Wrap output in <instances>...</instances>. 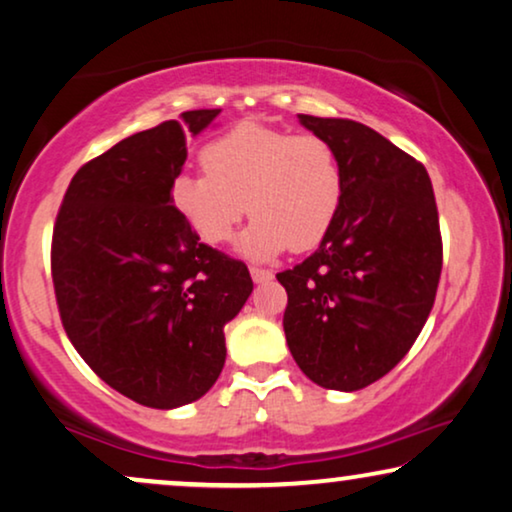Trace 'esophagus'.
<instances>
[{
  "label": "esophagus",
  "instance_id": "obj_1",
  "mask_svg": "<svg viewBox=\"0 0 512 512\" xmlns=\"http://www.w3.org/2000/svg\"><path fill=\"white\" fill-rule=\"evenodd\" d=\"M249 272H251V279H254L256 284L258 282H270V279L275 277V272L268 270V268H258V265H251Z\"/></svg>",
  "mask_w": 512,
  "mask_h": 512
}]
</instances>
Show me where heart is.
Instances as JSON below:
<instances>
[{
  "mask_svg": "<svg viewBox=\"0 0 512 512\" xmlns=\"http://www.w3.org/2000/svg\"><path fill=\"white\" fill-rule=\"evenodd\" d=\"M200 163L205 172L172 179V207L209 244L228 242L249 209L254 221L240 240L249 258L319 247L345 198L338 151L314 132L242 123L202 146Z\"/></svg>",
  "mask_w": 512,
  "mask_h": 512,
  "instance_id": "obj_1",
  "label": "heart"
}]
</instances>
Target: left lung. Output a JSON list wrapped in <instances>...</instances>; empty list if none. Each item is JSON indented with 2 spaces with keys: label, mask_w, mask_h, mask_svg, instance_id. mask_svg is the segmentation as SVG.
I'll return each instance as SVG.
<instances>
[{
  "label": "left lung",
  "mask_w": 512,
  "mask_h": 512,
  "mask_svg": "<svg viewBox=\"0 0 512 512\" xmlns=\"http://www.w3.org/2000/svg\"><path fill=\"white\" fill-rule=\"evenodd\" d=\"M300 123L335 146L345 198L319 249L277 272L284 333L312 382L356 391L387 375L429 319L443 270L436 195L426 167L368 125Z\"/></svg>",
  "instance_id": "obj_1"
}]
</instances>
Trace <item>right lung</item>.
Returning a JSON list of instances; mask_svg holds the SVG:
<instances>
[{
  "label": "right lung",
  "instance_id": "1",
  "mask_svg": "<svg viewBox=\"0 0 512 512\" xmlns=\"http://www.w3.org/2000/svg\"><path fill=\"white\" fill-rule=\"evenodd\" d=\"M221 109L184 111L88 160L69 181L51 242L67 338L109 387L146 408L205 396L226 363L223 326L247 303V265L200 242L172 207L186 135Z\"/></svg>",
  "mask_w": 512,
  "mask_h": 512
}]
</instances>
